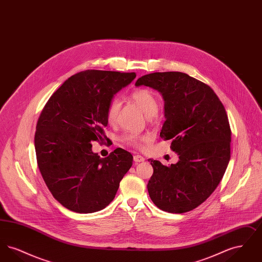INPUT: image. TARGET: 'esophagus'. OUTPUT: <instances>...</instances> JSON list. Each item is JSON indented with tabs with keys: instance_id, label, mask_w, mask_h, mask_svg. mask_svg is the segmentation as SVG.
<instances>
[{
	"instance_id": "obj_1",
	"label": "esophagus",
	"mask_w": 262,
	"mask_h": 262,
	"mask_svg": "<svg viewBox=\"0 0 262 262\" xmlns=\"http://www.w3.org/2000/svg\"><path fill=\"white\" fill-rule=\"evenodd\" d=\"M144 160H145V159H144L141 155H135V156H134V161H135V162H143Z\"/></svg>"
}]
</instances>
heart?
<instances>
[{
    "instance_id": "obj_1",
    "label": "heart",
    "mask_w": 262,
    "mask_h": 262,
    "mask_svg": "<svg viewBox=\"0 0 262 262\" xmlns=\"http://www.w3.org/2000/svg\"><path fill=\"white\" fill-rule=\"evenodd\" d=\"M132 98L139 106L141 111L144 113V115L147 118L154 117L158 112L157 97L154 95L153 92H151L148 89H139V90L135 91L132 95ZM120 109H121L120 100H112L107 109V120L110 124L115 123ZM125 140L130 144L138 145V144H140V141L142 140V138L130 135V136L125 137Z\"/></svg>"
}]
</instances>
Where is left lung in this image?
<instances>
[{"label": "left lung", "mask_w": 262, "mask_h": 262, "mask_svg": "<svg viewBox=\"0 0 262 262\" xmlns=\"http://www.w3.org/2000/svg\"><path fill=\"white\" fill-rule=\"evenodd\" d=\"M162 95L166 121L160 137L172 139L171 149L179 155L170 166L150 159V199L164 211H190L211 195L230 161L231 128L224 106L211 88L184 73L143 75L136 82Z\"/></svg>", "instance_id": "left-lung-1"}]
</instances>
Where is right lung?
Here are the masks:
<instances>
[{
	"label": "right lung",
	"instance_id": "obj_1",
	"mask_svg": "<svg viewBox=\"0 0 262 262\" xmlns=\"http://www.w3.org/2000/svg\"><path fill=\"white\" fill-rule=\"evenodd\" d=\"M137 75L90 70L69 77L38 119L34 145L38 167L53 196L69 210L93 213L108 206L133 165L120 149L106 158L92 151L108 125L114 96Z\"/></svg>",
	"mask_w": 262,
	"mask_h": 262
}]
</instances>
